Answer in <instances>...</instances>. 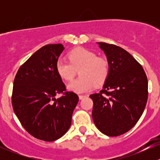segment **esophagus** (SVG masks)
Returning a JSON list of instances; mask_svg holds the SVG:
<instances>
[{"instance_id": "34e87169", "label": "esophagus", "mask_w": 160, "mask_h": 160, "mask_svg": "<svg viewBox=\"0 0 160 160\" xmlns=\"http://www.w3.org/2000/svg\"><path fill=\"white\" fill-rule=\"evenodd\" d=\"M87 96H85V95H79V99L80 100H82L84 98H86Z\"/></svg>"}]
</instances>
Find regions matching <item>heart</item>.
I'll list each match as a JSON object with an SVG mask.
<instances>
[{
	"label": "heart",
	"instance_id": "obj_1",
	"mask_svg": "<svg viewBox=\"0 0 160 160\" xmlns=\"http://www.w3.org/2000/svg\"><path fill=\"white\" fill-rule=\"evenodd\" d=\"M70 61L59 59L56 68L61 78L70 80L79 71L78 79L67 85V89L77 93L90 91L96 86L103 84L109 74V63L107 59L98 57L96 53L83 48L73 49L69 54Z\"/></svg>",
	"mask_w": 160,
	"mask_h": 160
}]
</instances>
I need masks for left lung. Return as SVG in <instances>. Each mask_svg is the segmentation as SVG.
Returning a JSON list of instances; mask_svg holds the SVG:
<instances>
[{"instance_id":"1","label":"left lung","mask_w":160,"mask_h":160,"mask_svg":"<svg viewBox=\"0 0 160 160\" xmlns=\"http://www.w3.org/2000/svg\"><path fill=\"white\" fill-rule=\"evenodd\" d=\"M109 63L108 77L98 93H93L92 117L108 136L128 132L139 120L148 98V80L142 67L119 46L97 42Z\"/></svg>"}]
</instances>
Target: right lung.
Listing matches in <instances>:
<instances>
[{
  "label": "right lung",
  "mask_w": 160,
  "mask_h": 160,
  "mask_svg": "<svg viewBox=\"0 0 160 160\" xmlns=\"http://www.w3.org/2000/svg\"><path fill=\"white\" fill-rule=\"evenodd\" d=\"M64 49L62 44H54L37 50L19 68L14 80V113L28 133L43 141H55L67 133L79 101L73 92L56 98L66 90L56 68Z\"/></svg>",
  "instance_id": "add662e5"
}]
</instances>
